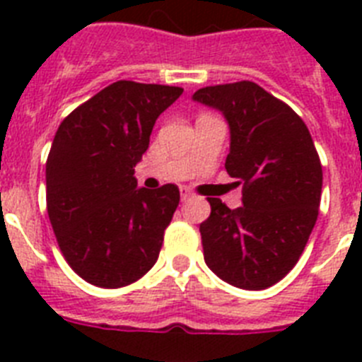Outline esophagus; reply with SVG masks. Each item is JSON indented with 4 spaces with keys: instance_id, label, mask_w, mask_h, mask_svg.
Masks as SVG:
<instances>
[{
    "instance_id": "1",
    "label": "esophagus",
    "mask_w": 362,
    "mask_h": 362,
    "mask_svg": "<svg viewBox=\"0 0 362 362\" xmlns=\"http://www.w3.org/2000/svg\"><path fill=\"white\" fill-rule=\"evenodd\" d=\"M179 192H181V201H187L194 196V194H192V190H188L187 187H181L179 188Z\"/></svg>"
}]
</instances>
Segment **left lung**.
<instances>
[{"instance_id":"left-lung-1","label":"left lung","mask_w":362,"mask_h":362,"mask_svg":"<svg viewBox=\"0 0 362 362\" xmlns=\"http://www.w3.org/2000/svg\"><path fill=\"white\" fill-rule=\"evenodd\" d=\"M194 101L230 127L225 168L243 185V206L210 197L199 225L204 263L243 290H264L299 261L319 214L322 166L305 121L252 81L204 86Z\"/></svg>"}]
</instances>
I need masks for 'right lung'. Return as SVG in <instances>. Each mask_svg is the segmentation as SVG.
I'll list each match as a JSON object with an SVG mask.
<instances>
[{
  "instance_id": "obj_1",
  "label": "right lung",
  "mask_w": 362,
  "mask_h": 362,
  "mask_svg": "<svg viewBox=\"0 0 362 362\" xmlns=\"http://www.w3.org/2000/svg\"><path fill=\"white\" fill-rule=\"evenodd\" d=\"M183 88L116 81L59 124L47 159V210L57 245L79 277L121 288L156 264L179 188H137L156 119Z\"/></svg>"
}]
</instances>
